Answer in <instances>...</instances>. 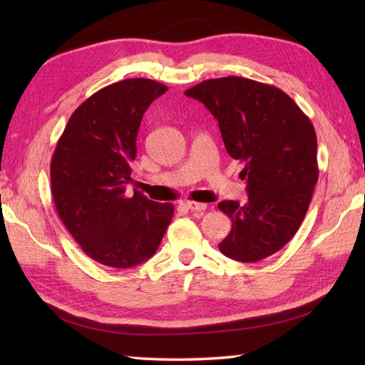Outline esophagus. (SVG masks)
<instances>
[{
  "label": "esophagus",
  "instance_id": "34e87169",
  "mask_svg": "<svg viewBox=\"0 0 365 365\" xmlns=\"http://www.w3.org/2000/svg\"><path fill=\"white\" fill-rule=\"evenodd\" d=\"M185 207H187L191 212H204L207 208V204L195 202V200H187V202H185Z\"/></svg>",
  "mask_w": 365,
  "mask_h": 365
}]
</instances>
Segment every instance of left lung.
I'll return each mask as SVG.
<instances>
[{"instance_id":"left-lung-1","label":"left lung","mask_w":365,"mask_h":365,"mask_svg":"<svg viewBox=\"0 0 365 365\" xmlns=\"http://www.w3.org/2000/svg\"><path fill=\"white\" fill-rule=\"evenodd\" d=\"M185 96L207 106L227 153L245 163L247 202L218 204L232 221L220 251L246 263L269 257L297 234L319 180L312 122L284 91L242 76L205 80Z\"/></svg>"}]
</instances>
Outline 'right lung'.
<instances>
[{
  "label": "right lung",
  "mask_w": 365,
  "mask_h": 365,
  "mask_svg": "<svg viewBox=\"0 0 365 365\" xmlns=\"http://www.w3.org/2000/svg\"><path fill=\"white\" fill-rule=\"evenodd\" d=\"M166 91L147 78L97 91L73 111L54 149L50 174L59 218L102 265L130 268L150 259L173 220V204L125 192L143 115Z\"/></svg>",
  "instance_id": "add662e5"
}]
</instances>
